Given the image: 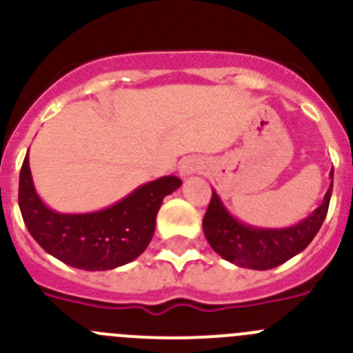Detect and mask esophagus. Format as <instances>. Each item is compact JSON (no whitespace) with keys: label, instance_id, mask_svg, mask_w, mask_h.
Returning a JSON list of instances; mask_svg holds the SVG:
<instances>
[{"label":"esophagus","instance_id":"34e87169","mask_svg":"<svg viewBox=\"0 0 353 353\" xmlns=\"http://www.w3.org/2000/svg\"><path fill=\"white\" fill-rule=\"evenodd\" d=\"M201 170V163L196 159H183L180 163V174L182 176H189V174L197 173Z\"/></svg>","mask_w":353,"mask_h":353}]
</instances>
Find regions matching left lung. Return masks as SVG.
I'll return each instance as SVG.
<instances>
[{"mask_svg":"<svg viewBox=\"0 0 353 353\" xmlns=\"http://www.w3.org/2000/svg\"><path fill=\"white\" fill-rule=\"evenodd\" d=\"M331 192L333 183L325 192L321 206L300 223L288 229H258L237 221L213 190L210 206L203 218L204 236L221 258L237 267L253 270L279 267L312 243L327 214Z\"/></svg>","mask_w":353,"mask_h":353,"instance_id":"8db88e82","label":"left lung"}]
</instances>
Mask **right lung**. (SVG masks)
I'll return each mask as SVG.
<instances>
[{
  "label": "right lung",
  "instance_id": "right-lung-1",
  "mask_svg": "<svg viewBox=\"0 0 353 353\" xmlns=\"http://www.w3.org/2000/svg\"><path fill=\"white\" fill-rule=\"evenodd\" d=\"M180 185L182 180L170 174L140 185L105 210L57 213L36 194L29 156H26L19 176V206L23 223L46 253L83 270H110L145 251L163 199Z\"/></svg>",
  "mask_w": 353,
  "mask_h": 353
}]
</instances>
